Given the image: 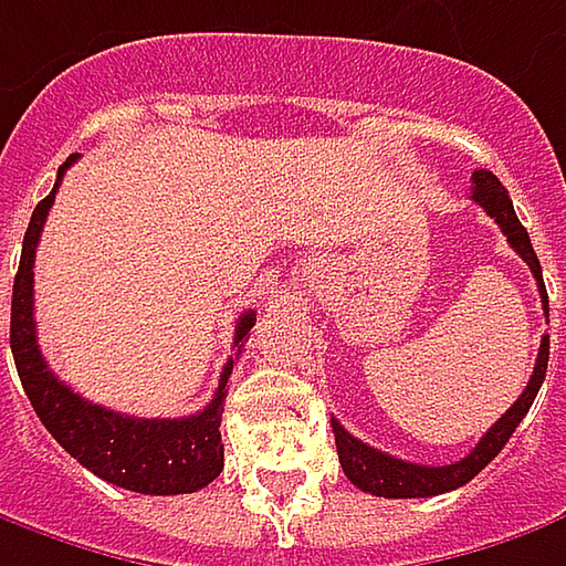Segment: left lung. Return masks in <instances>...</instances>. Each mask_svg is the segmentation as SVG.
<instances>
[{
  "instance_id": "left-lung-1",
  "label": "left lung",
  "mask_w": 566,
  "mask_h": 566,
  "mask_svg": "<svg viewBox=\"0 0 566 566\" xmlns=\"http://www.w3.org/2000/svg\"><path fill=\"white\" fill-rule=\"evenodd\" d=\"M472 184H475L472 186V199L497 221V228L504 231L506 243L532 269L535 284H538V294H542V307L548 313V291H545V282H542V265H538V256L532 250V240H528L526 228L520 224V218L513 211L510 192H506L501 180L491 170H475L472 174ZM545 370H548V335L542 338V348H538V357H535V370L528 377V386L523 389V396L494 421V428H488V433L475 443V450L465 455V459L453 462V465H418V462H406V459L380 453V450L367 447L364 440L352 437L338 421H332L338 462H342V469H345V475H348L352 484H357L367 494H377V497H433V494L455 491L465 481L475 479L481 469L504 450L510 433L520 428V421L526 418V411L535 402L538 386L545 380Z\"/></svg>"
}]
</instances>
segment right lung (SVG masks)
Masks as SVG:
<instances>
[{
    "instance_id": "obj_1",
    "label": "right lung",
    "mask_w": 566,
    "mask_h": 566,
    "mask_svg": "<svg viewBox=\"0 0 566 566\" xmlns=\"http://www.w3.org/2000/svg\"><path fill=\"white\" fill-rule=\"evenodd\" d=\"M75 158L78 155H72L62 164L53 192L34 209L31 224L24 231L21 262H18L12 287V355L18 377L43 428L50 430L62 450L72 459H78L87 472L111 481L116 488L138 491V494H158V497L192 494L218 479L224 469V443H221L218 428H221V411H224V396H228L224 386L234 370V357L221 370L214 399L199 415L133 418V415H119V411L82 399L72 386L56 380V374L40 355L38 326H34V256H38L40 231L56 199L62 174ZM253 323H256L253 310L240 313L234 329L237 355H240L247 332L253 329Z\"/></svg>"
}]
</instances>
